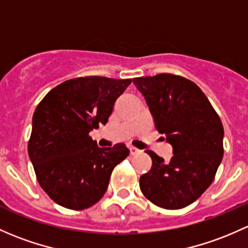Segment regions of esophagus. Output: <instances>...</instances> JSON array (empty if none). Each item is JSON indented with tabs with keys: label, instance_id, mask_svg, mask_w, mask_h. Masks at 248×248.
<instances>
[{
	"label": "esophagus",
	"instance_id": "obj_1",
	"mask_svg": "<svg viewBox=\"0 0 248 248\" xmlns=\"http://www.w3.org/2000/svg\"><path fill=\"white\" fill-rule=\"evenodd\" d=\"M129 151H131L132 155H140V152H141V151L138 150V148H135V147H133V146L129 147Z\"/></svg>",
	"mask_w": 248,
	"mask_h": 248
}]
</instances>
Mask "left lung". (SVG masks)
Wrapping results in <instances>:
<instances>
[{"label": "left lung", "instance_id": "1", "mask_svg": "<svg viewBox=\"0 0 248 248\" xmlns=\"http://www.w3.org/2000/svg\"><path fill=\"white\" fill-rule=\"evenodd\" d=\"M155 126L173 147L170 163L146 151L152 168L140 177L144 196L164 209H182L210 186L223 157V126L207 96L190 79L172 74L133 79Z\"/></svg>", "mask_w": 248, "mask_h": 248}]
</instances>
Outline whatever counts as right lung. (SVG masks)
I'll return each mask as SVG.
<instances>
[{
    "instance_id": "add662e5",
    "label": "right lung",
    "mask_w": 248,
    "mask_h": 248,
    "mask_svg": "<svg viewBox=\"0 0 248 248\" xmlns=\"http://www.w3.org/2000/svg\"><path fill=\"white\" fill-rule=\"evenodd\" d=\"M131 83V78H74L38 104L28 155L36 181L57 204L83 210L97 203L114 168L129 155L124 144L98 147L89 133L107 124L116 98Z\"/></svg>"
}]
</instances>
